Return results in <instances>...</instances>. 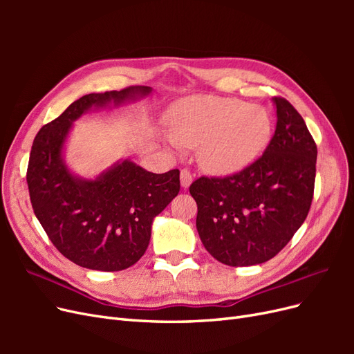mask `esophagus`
Listing matches in <instances>:
<instances>
[{
    "label": "esophagus",
    "instance_id": "34e87169",
    "mask_svg": "<svg viewBox=\"0 0 354 354\" xmlns=\"http://www.w3.org/2000/svg\"><path fill=\"white\" fill-rule=\"evenodd\" d=\"M192 181H194V176H192L190 171H189V169H181V173H180V183H181V187L187 189V187L192 185Z\"/></svg>",
    "mask_w": 354,
    "mask_h": 354
}]
</instances>
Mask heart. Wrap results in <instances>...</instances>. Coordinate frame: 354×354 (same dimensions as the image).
Instances as JSON below:
<instances>
[{"mask_svg":"<svg viewBox=\"0 0 354 354\" xmlns=\"http://www.w3.org/2000/svg\"><path fill=\"white\" fill-rule=\"evenodd\" d=\"M171 143L199 147L201 165L229 176L250 167L269 146L273 122L264 106L236 99L192 97L169 115Z\"/></svg>","mask_w":354,"mask_h":354,"instance_id":"1","label":"heart"}]
</instances>
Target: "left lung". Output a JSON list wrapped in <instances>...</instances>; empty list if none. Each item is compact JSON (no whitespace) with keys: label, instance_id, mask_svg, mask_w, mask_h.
Returning a JSON list of instances; mask_svg holds the SVG:
<instances>
[{"label":"left lung","instance_id":"8db88e82","mask_svg":"<svg viewBox=\"0 0 354 354\" xmlns=\"http://www.w3.org/2000/svg\"><path fill=\"white\" fill-rule=\"evenodd\" d=\"M276 130L263 156L227 177L190 185L205 250L232 267L269 261L304 223L312 205L317 147L286 99L274 97Z\"/></svg>","mask_w":354,"mask_h":354}]
</instances>
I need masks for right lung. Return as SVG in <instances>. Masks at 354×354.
Instances as JSON below:
<instances>
[{"label":"right lung","instance_id":"1","mask_svg":"<svg viewBox=\"0 0 354 354\" xmlns=\"http://www.w3.org/2000/svg\"><path fill=\"white\" fill-rule=\"evenodd\" d=\"M151 91L134 85L82 95L42 127L32 145L26 173L32 208L60 254L85 269L118 272L142 259L153 218L178 195L180 171L153 174L122 160L97 178L85 180L66 167L63 145L84 112L136 100Z\"/></svg>","mask_w":354,"mask_h":354}]
</instances>
